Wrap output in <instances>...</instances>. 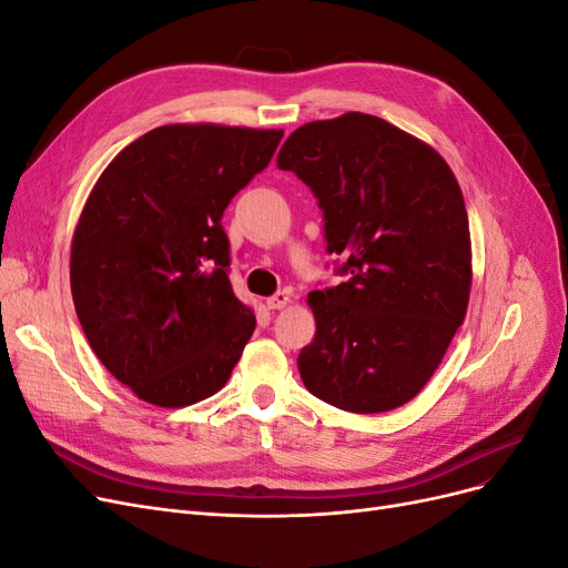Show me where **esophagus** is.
<instances>
[{
    "instance_id": "esophagus-1",
    "label": "esophagus",
    "mask_w": 568,
    "mask_h": 568,
    "mask_svg": "<svg viewBox=\"0 0 568 568\" xmlns=\"http://www.w3.org/2000/svg\"><path fill=\"white\" fill-rule=\"evenodd\" d=\"M288 301H291L288 291H280V294H274V296L267 298V307H270V311H282V307L288 305Z\"/></svg>"
}]
</instances>
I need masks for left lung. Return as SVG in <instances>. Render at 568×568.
Returning a JSON list of instances; mask_svg holds the SVG:
<instances>
[{"instance_id":"1","label":"left lung","mask_w":568,"mask_h":568,"mask_svg":"<svg viewBox=\"0 0 568 568\" xmlns=\"http://www.w3.org/2000/svg\"><path fill=\"white\" fill-rule=\"evenodd\" d=\"M277 165L313 189L326 251L348 282L311 291L317 332L305 388L355 415L409 403L467 315L469 217L440 153L388 120L348 111L291 132Z\"/></svg>"}]
</instances>
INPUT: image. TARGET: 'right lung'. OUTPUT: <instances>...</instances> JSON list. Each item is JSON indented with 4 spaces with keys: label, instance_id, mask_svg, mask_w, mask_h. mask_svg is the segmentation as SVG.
<instances>
[{
    "label": "right lung",
    "instance_id": "1",
    "mask_svg": "<svg viewBox=\"0 0 568 568\" xmlns=\"http://www.w3.org/2000/svg\"><path fill=\"white\" fill-rule=\"evenodd\" d=\"M284 130L161 125L99 175L71 244V291L92 351L136 398L186 407L227 384L255 315L234 296L222 215Z\"/></svg>",
    "mask_w": 568,
    "mask_h": 568
}]
</instances>
